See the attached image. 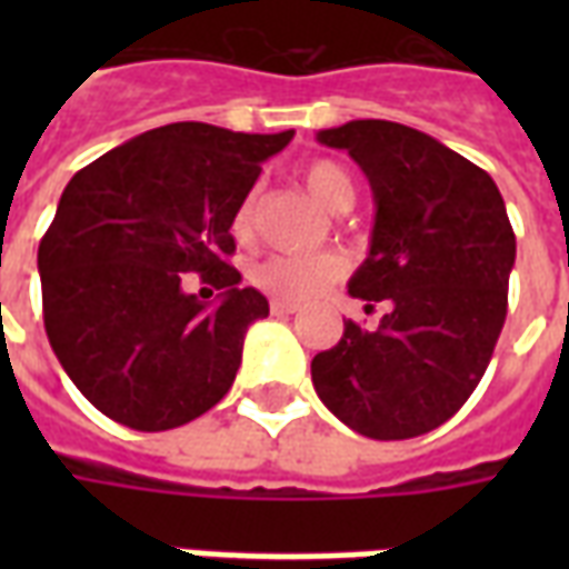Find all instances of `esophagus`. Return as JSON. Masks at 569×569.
Wrapping results in <instances>:
<instances>
[{"mask_svg": "<svg viewBox=\"0 0 569 569\" xmlns=\"http://www.w3.org/2000/svg\"><path fill=\"white\" fill-rule=\"evenodd\" d=\"M296 310H298L296 301H280V298H273L271 301L273 317H289V313H296Z\"/></svg>", "mask_w": 569, "mask_h": 569, "instance_id": "34e87169", "label": "esophagus"}]
</instances>
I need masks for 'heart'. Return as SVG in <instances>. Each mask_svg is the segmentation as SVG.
Here are the masks:
<instances>
[{"label": "heart", "mask_w": 569, "mask_h": 569, "mask_svg": "<svg viewBox=\"0 0 569 569\" xmlns=\"http://www.w3.org/2000/svg\"><path fill=\"white\" fill-rule=\"evenodd\" d=\"M301 182L308 194L322 210L347 212L353 207L357 188L345 167L332 158H317L301 170ZM231 234L240 243H249L256 237V191L237 203L231 219ZM345 277V259L335 252H317V256H271L252 268V283L261 292L280 298V301H308L320 296L326 286Z\"/></svg>", "instance_id": "1"}]
</instances>
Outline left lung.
<instances>
[{"label":"left lung","instance_id":"left-lung-1","mask_svg":"<svg viewBox=\"0 0 569 569\" xmlns=\"http://www.w3.org/2000/svg\"><path fill=\"white\" fill-rule=\"evenodd\" d=\"M317 140L369 176L375 231L350 296L387 301L378 329L353 320L310 362L335 418L369 439H415L453 418L506 322L515 231L481 167L396 121H347Z\"/></svg>","mask_w":569,"mask_h":569}]
</instances>
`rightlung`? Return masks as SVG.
Returning a JSON list of instances; mask_svg holds the SVG:
<instances>
[{
  "mask_svg": "<svg viewBox=\"0 0 569 569\" xmlns=\"http://www.w3.org/2000/svg\"><path fill=\"white\" fill-rule=\"evenodd\" d=\"M283 133L163 124L69 179L39 243L44 332L106 418L161 432L207 415L240 369L268 298L240 286L231 219ZM194 270L223 301L181 292Z\"/></svg>",
  "mask_w": 569,
  "mask_h": 569,
  "instance_id": "obj_1",
  "label": "right lung"
}]
</instances>
